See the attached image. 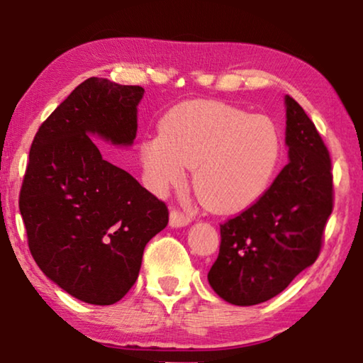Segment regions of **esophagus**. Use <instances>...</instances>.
Here are the masks:
<instances>
[{
    "label": "esophagus",
    "instance_id": "1",
    "mask_svg": "<svg viewBox=\"0 0 363 363\" xmlns=\"http://www.w3.org/2000/svg\"><path fill=\"white\" fill-rule=\"evenodd\" d=\"M191 223V216L190 214L183 213L182 209L173 208L170 211V224L172 228H182V225H186Z\"/></svg>",
    "mask_w": 363,
    "mask_h": 363
}]
</instances>
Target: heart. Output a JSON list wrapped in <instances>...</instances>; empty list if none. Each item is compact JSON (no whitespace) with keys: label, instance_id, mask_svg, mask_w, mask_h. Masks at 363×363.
<instances>
[{"label":"heart","instance_id":"heart-1","mask_svg":"<svg viewBox=\"0 0 363 363\" xmlns=\"http://www.w3.org/2000/svg\"><path fill=\"white\" fill-rule=\"evenodd\" d=\"M278 159L280 135L269 118L216 99L178 104L162 121L160 134L140 145L152 190L180 185L186 167H194V190L218 213L252 206L269 186Z\"/></svg>","mask_w":363,"mask_h":363}]
</instances>
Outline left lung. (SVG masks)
I'll return each mask as SVG.
<instances>
[{"label": "left lung", "instance_id": "8db88e82", "mask_svg": "<svg viewBox=\"0 0 363 363\" xmlns=\"http://www.w3.org/2000/svg\"><path fill=\"white\" fill-rule=\"evenodd\" d=\"M290 162L257 201L219 225V255L208 281L238 306L277 296L321 254L334 208L333 162L316 125L286 94Z\"/></svg>", "mask_w": 363, "mask_h": 363}]
</instances>
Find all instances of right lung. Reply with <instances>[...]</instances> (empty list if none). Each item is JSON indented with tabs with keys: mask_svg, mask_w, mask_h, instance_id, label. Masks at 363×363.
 <instances>
[{
	"mask_svg": "<svg viewBox=\"0 0 363 363\" xmlns=\"http://www.w3.org/2000/svg\"><path fill=\"white\" fill-rule=\"evenodd\" d=\"M143 86L91 77L40 124L29 152L19 211L39 269L80 301L114 304L138 280L149 240L169 208L104 160L90 134L129 145Z\"/></svg>",
	"mask_w": 363,
	"mask_h": 363,
	"instance_id": "1",
	"label": "right lung"
}]
</instances>
